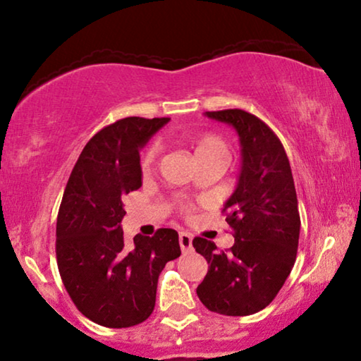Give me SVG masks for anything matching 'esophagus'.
<instances>
[{
  "instance_id": "1",
  "label": "esophagus",
  "mask_w": 361,
  "mask_h": 361,
  "mask_svg": "<svg viewBox=\"0 0 361 361\" xmlns=\"http://www.w3.org/2000/svg\"><path fill=\"white\" fill-rule=\"evenodd\" d=\"M179 245H180L182 253H189V251H192V235L187 233V231H180Z\"/></svg>"
}]
</instances>
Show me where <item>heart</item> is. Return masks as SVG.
Here are the masks:
<instances>
[{
	"instance_id": "1",
	"label": "heart",
	"mask_w": 361,
	"mask_h": 361,
	"mask_svg": "<svg viewBox=\"0 0 361 361\" xmlns=\"http://www.w3.org/2000/svg\"><path fill=\"white\" fill-rule=\"evenodd\" d=\"M161 152V145L159 142H152V145L147 147V149L142 152L141 156V169L142 171H149L152 166H154V162L157 159V156H159ZM212 154H219V156H226L228 157V147H226L225 141L221 140L220 136L216 135H204L200 137L199 141H197L195 145V156L200 157V156H212ZM189 210L185 207V212Z\"/></svg>"
}]
</instances>
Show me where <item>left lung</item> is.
Instances as JSON below:
<instances>
[{
  "label": "left lung",
  "mask_w": 361,
  "mask_h": 361,
  "mask_svg": "<svg viewBox=\"0 0 361 361\" xmlns=\"http://www.w3.org/2000/svg\"><path fill=\"white\" fill-rule=\"evenodd\" d=\"M205 115L238 133L241 171L224 207L235 245L220 251L207 238L192 241L209 263L197 295L212 312L251 315L273 302L295 263L300 216L293 172L279 137L258 116L238 108Z\"/></svg>",
  "instance_id": "8db88e82"
}]
</instances>
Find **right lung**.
<instances>
[{"instance_id": "1", "label": "right lung", "mask_w": 361, "mask_h": 361, "mask_svg": "<svg viewBox=\"0 0 361 361\" xmlns=\"http://www.w3.org/2000/svg\"><path fill=\"white\" fill-rule=\"evenodd\" d=\"M171 118L128 116L87 142L73 166L57 215L56 255L62 283L92 322L126 329L154 310L157 278L180 256L179 235L125 240L123 197L141 187L140 149Z\"/></svg>"}]
</instances>
